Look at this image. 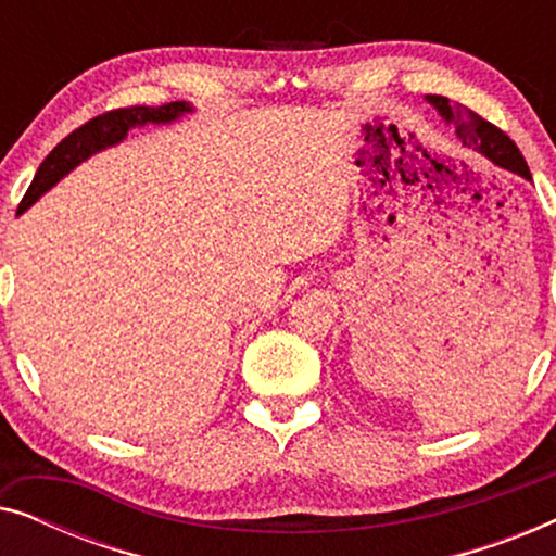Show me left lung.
<instances>
[{
	"label": "left lung",
	"mask_w": 556,
	"mask_h": 556,
	"mask_svg": "<svg viewBox=\"0 0 556 556\" xmlns=\"http://www.w3.org/2000/svg\"><path fill=\"white\" fill-rule=\"evenodd\" d=\"M425 101L440 113L445 124L455 126V136H458L463 147L476 151L478 156H485L498 169L519 174V177L531 181V172L523 162L521 151L516 149V143L504 131H498L496 126H491L478 113L463 109L460 103H451L445 96H425Z\"/></svg>",
	"instance_id": "8db88e82"
}]
</instances>
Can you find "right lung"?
Returning <instances> with one entry per match:
<instances>
[{"mask_svg":"<svg viewBox=\"0 0 556 556\" xmlns=\"http://www.w3.org/2000/svg\"><path fill=\"white\" fill-rule=\"evenodd\" d=\"M192 111L194 109L187 101H174L166 105H156V109H149V105H134V109H118V111L103 113V116L90 118L88 124L75 128L71 136H65V139L50 151L48 159L40 164V169H37L27 194L22 197L17 215L33 207L45 192H50L60 179L67 177V174H71L75 166L86 162V159L124 141L131 128L169 126L174 121H179L181 116H187V113Z\"/></svg>","mask_w":556,"mask_h":556,"instance_id":"obj_1","label":"right lung"}]
</instances>
